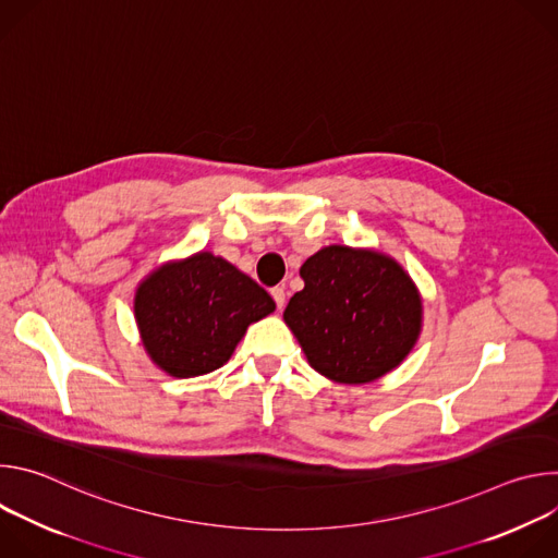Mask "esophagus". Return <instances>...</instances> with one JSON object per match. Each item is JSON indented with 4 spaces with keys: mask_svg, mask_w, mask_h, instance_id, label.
<instances>
[{
    "mask_svg": "<svg viewBox=\"0 0 558 558\" xmlns=\"http://www.w3.org/2000/svg\"><path fill=\"white\" fill-rule=\"evenodd\" d=\"M271 295H274V300H276L278 311H282V306H284V298H287L284 287H274V289H271Z\"/></svg>",
    "mask_w": 558,
    "mask_h": 558,
    "instance_id": "34e87169",
    "label": "esophagus"
}]
</instances>
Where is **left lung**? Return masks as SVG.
Listing matches in <instances>:
<instances>
[{
	"label": "left lung",
	"instance_id": "obj_1",
	"mask_svg": "<svg viewBox=\"0 0 558 558\" xmlns=\"http://www.w3.org/2000/svg\"><path fill=\"white\" fill-rule=\"evenodd\" d=\"M304 289L282 317L313 371L368 384L400 366L424 327V300L409 271L384 252L329 245L300 267Z\"/></svg>",
	"mask_w": 558,
	"mask_h": 558
}]
</instances>
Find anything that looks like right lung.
<instances>
[{"instance_id": "right-lung-1", "label": "right lung", "mask_w": 558, "mask_h": 558, "mask_svg": "<svg viewBox=\"0 0 558 558\" xmlns=\"http://www.w3.org/2000/svg\"><path fill=\"white\" fill-rule=\"evenodd\" d=\"M274 311L276 302L258 282L211 252L158 265L134 291L147 357L179 379L227 364L250 325Z\"/></svg>"}]
</instances>
